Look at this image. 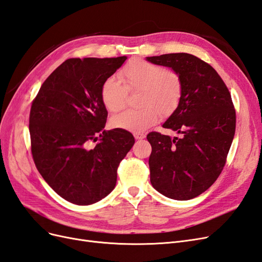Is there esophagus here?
<instances>
[{
    "instance_id": "esophagus-1",
    "label": "esophagus",
    "mask_w": 262,
    "mask_h": 262,
    "mask_svg": "<svg viewBox=\"0 0 262 262\" xmlns=\"http://www.w3.org/2000/svg\"><path fill=\"white\" fill-rule=\"evenodd\" d=\"M133 136H134V138H136L137 140H142V139H144L146 137L144 133H134Z\"/></svg>"
}]
</instances>
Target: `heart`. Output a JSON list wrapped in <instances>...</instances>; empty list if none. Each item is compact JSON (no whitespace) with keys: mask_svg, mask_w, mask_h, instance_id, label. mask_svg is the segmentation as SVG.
Wrapping results in <instances>:
<instances>
[{"mask_svg":"<svg viewBox=\"0 0 262 262\" xmlns=\"http://www.w3.org/2000/svg\"><path fill=\"white\" fill-rule=\"evenodd\" d=\"M119 77H108L100 89L104 106L117 113L125 106L128 92L141 91L138 110H126L112 119V125L134 133L143 132L154 125L160 115L169 116L179 105L182 82L179 74L171 69H164L142 59H132L120 70Z\"/></svg>","mask_w":262,"mask_h":262,"instance_id":"obj_1","label":"heart"}]
</instances>
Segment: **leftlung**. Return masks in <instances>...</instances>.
<instances>
[{"instance_id": "8db88e82", "label": "left lung", "mask_w": 262, "mask_h": 262, "mask_svg": "<svg viewBox=\"0 0 262 262\" xmlns=\"http://www.w3.org/2000/svg\"><path fill=\"white\" fill-rule=\"evenodd\" d=\"M146 61L176 71L182 82L179 105L163 124L182 138L158 132L146 137L152 145L150 184L170 199H193L214 184L225 165L236 128L231 94L216 71L192 54L168 53Z\"/></svg>"}]
</instances>
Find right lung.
<instances>
[{"label":"right lung","mask_w":262,"mask_h":262,"mask_svg":"<svg viewBox=\"0 0 262 262\" xmlns=\"http://www.w3.org/2000/svg\"><path fill=\"white\" fill-rule=\"evenodd\" d=\"M126 60L68 59L43 82L30 108L31 154L38 171L63 199L89 205L116 187L117 169L134 144L125 130H104L100 89ZM98 139L93 149L91 140Z\"/></svg>","instance_id":"obj_1"}]
</instances>
